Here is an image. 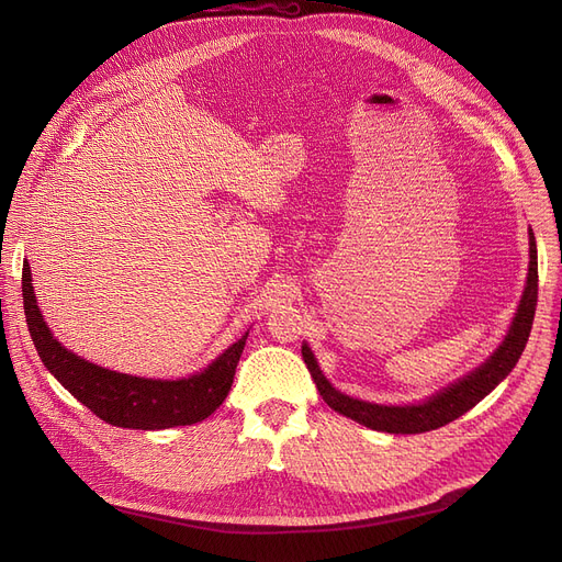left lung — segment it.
<instances>
[{"instance_id": "obj_1", "label": "left lung", "mask_w": 562, "mask_h": 562, "mask_svg": "<svg viewBox=\"0 0 562 562\" xmlns=\"http://www.w3.org/2000/svg\"><path fill=\"white\" fill-rule=\"evenodd\" d=\"M528 276L526 286L521 293V301L517 305V312L513 316L510 328L498 344V348L492 356L469 371L467 375L458 378L445 390L435 392L422 403H409V405H380L352 398L348 394H341L333 387V382L323 375L314 352L307 344H303V360L316 382V390L335 412L339 415L358 422L371 430L380 432H392V435H417L426 430H435L456 422L469 412L476 403H481L501 380H504L515 364L519 362L521 352L526 348L530 328H533V316L538 305V246L533 232H528Z\"/></svg>"}]
</instances>
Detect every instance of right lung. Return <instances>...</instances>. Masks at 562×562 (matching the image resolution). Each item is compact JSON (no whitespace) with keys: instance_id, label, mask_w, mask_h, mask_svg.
I'll list each match as a JSON object with an SVG mask.
<instances>
[{"instance_id":"obj_1","label":"right lung","mask_w":562,"mask_h":562,"mask_svg":"<svg viewBox=\"0 0 562 562\" xmlns=\"http://www.w3.org/2000/svg\"><path fill=\"white\" fill-rule=\"evenodd\" d=\"M22 301L29 333L47 371L102 422L117 428L164 430L206 419L229 394L248 333L202 371L177 378H138L88 362L54 339L38 310L29 261L22 266Z\"/></svg>"}]
</instances>
